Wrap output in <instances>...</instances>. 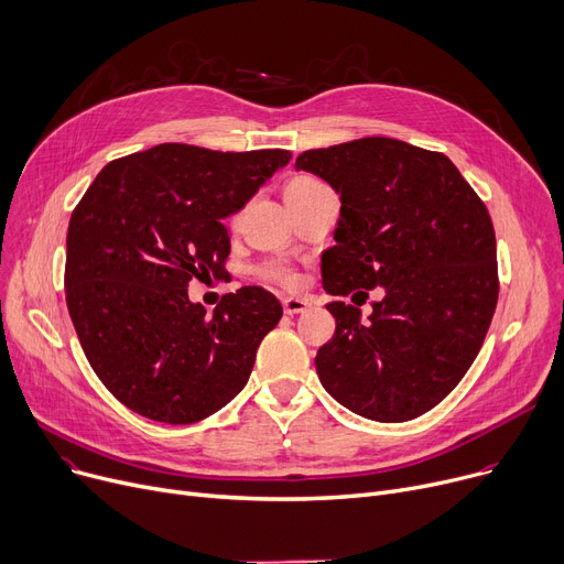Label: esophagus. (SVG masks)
Listing matches in <instances>:
<instances>
[{
    "instance_id": "34e87169",
    "label": "esophagus",
    "mask_w": 564,
    "mask_h": 564,
    "mask_svg": "<svg viewBox=\"0 0 564 564\" xmlns=\"http://www.w3.org/2000/svg\"><path fill=\"white\" fill-rule=\"evenodd\" d=\"M282 305H284V314H301L310 307V301H305V297H297V295H286Z\"/></svg>"
}]
</instances>
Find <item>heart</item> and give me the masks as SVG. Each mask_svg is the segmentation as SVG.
<instances>
[{
	"label": "heart",
	"instance_id": "heart-1",
	"mask_svg": "<svg viewBox=\"0 0 564 564\" xmlns=\"http://www.w3.org/2000/svg\"><path fill=\"white\" fill-rule=\"evenodd\" d=\"M321 186H323V184H321L316 177L301 175V177H295V180H291V182L286 184L284 195H286V193L312 191V188H321ZM259 273H261L263 278H267V280H273V282H280V284H293V282H295V273H293V269H289L286 263H280V261H271V263H267V267H263Z\"/></svg>",
	"mask_w": 564,
	"mask_h": 564
}]
</instances>
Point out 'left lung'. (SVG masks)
Wrapping results in <instances>:
<instances>
[{
    "label": "left lung",
    "instance_id": "obj_1",
    "mask_svg": "<svg viewBox=\"0 0 564 564\" xmlns=\"http://www.w3.org/2000/svg\"><path fill=\"white\" fill-rule=\"evenodd\" d=\"M295 171L341 195L337 243L321 257L323 289H384L369 323L355 305H325L337 329L316 352L321 384L371 421L433 410L469 371L499 301L485 203L446 154L384 137L307 150Z\"/></svg>",
    "mask_w": 564,
    "mask_h": 564
}]
</instances>
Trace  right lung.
<instances>
[{"label":"right lung","instance_id":"right-lung-1","mask_svg":"<svg viewBox=\"0 0 564 564\" xmlns=\"http://www.w3.org/2000/svg\"><path fill=\"white\" fill-rule=\"evenodd\" d=\"M289 159L161 143L107 163L84 193L65 241V303L93 371L131 412L195 423L246 387L280 301L241 286L207 314L188 282L225 275L223 218Z\"/></svg>","mask_w":564,"mask_h":564}]
</instances>
